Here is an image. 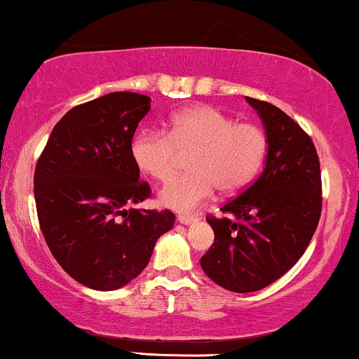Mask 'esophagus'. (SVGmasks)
<instances>
[{
    "instance_id": "34e87169",
    "label": "esophagus",
    "mask_w": 359,
    "mask_h": 359,
    "mask_svg": "<svg viewBox=\"0 0 359 359\" xmlns=\"http://www.w3.org/2000/svg\"><path fill=\"white\" fill-rule=\"evenodd\" d=\"M178 220L181 224H191L196 220V215H190V213H180Z\"/></svg>"
}]
</instances>
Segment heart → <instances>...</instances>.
Segmentation results:
<instances>
[{
  "mask_svg": "<svg viewBox=\"0 0 359 359\" xmlns=\"http://www.w3.org/2000/svg\"><path fill=\"white\" fill-rule=\"evenodd\" d=\"M268 135L255 123H237L212 107H191L169 116L166 130L139 132L132 159L149 178L168 183L190 156V172L161 191V201L176 210H193L219 188L236 193L251 183L263 166Z\"/></svg>",
  "mask_w": 359,
  "mask_h": 359,
  "instance_id": "heart-1",
  "label": "heart"
}]
</instances>
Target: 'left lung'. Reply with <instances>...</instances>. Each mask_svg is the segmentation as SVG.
Returning a JSON list of instances; mask_svg holds the SVG:
<instances>
[{"label": "left lung", "instance_id": "8db88e82", "mask_svg": "<svg viewBox=\"0 0 359 359\" xmlns=\"http://www.w3.org/2000/svg\"><path fill=\"white\" fill-rule=\"evenodd\" d=\"M245 100L266 127V166L225 201L224 217L208 213L215 239L200 259L208 278L237 293L283 276L307 249L322 212L320 163L310 135L275 104Z\"/></svg>", "mask_w": 359, "mask_h": 359}]
</instances>
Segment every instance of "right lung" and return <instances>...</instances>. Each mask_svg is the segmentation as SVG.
<instances>
[{"label":"right lung","instance_id":"obj_1","mask_svg":"<svg viewBox=\"0 0 359 359\" xmlns=\"http://www.w3.org/2000/svg\"><path fill=\"white\" fill-rule=\"evenodd\" d=\"M151 98L116 91L76 104L52 128L37 161L40 231L67 275L93 290H116L147 266L175 213L127 208L151 196L132 159V137Z\"/></svg>","mask_w":359,"mask_h":359}]
</instances>
